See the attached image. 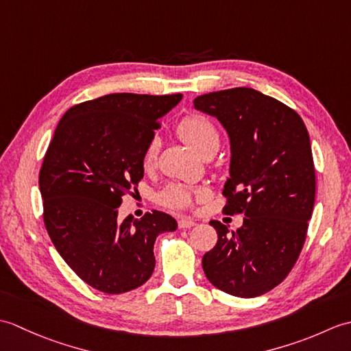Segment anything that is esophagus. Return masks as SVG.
I'll return each instance as SVG.
<instances>
[{
	"instance_id": "34e87169",
	"label": "esophagus",
	"mask_w": 351,
	"mask_h": 351,
	"mask_svg": "<svg viewBox=\"0 0 351 351\" xmlns=\"http://www.w3.org/2000/svg\"><path fill=\"white\" fill-rule=\"evenodd\" d=\"M195 225H196V223L193 221L191 219H181L180 221H178V226H180L181 229H189V228H193Z\"/></svg>"
}]
</instances>
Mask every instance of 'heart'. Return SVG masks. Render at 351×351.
Returning a JSON list of instances; mask_svg holds the SVG:
<instances>
[{
  "instance_id": "heart-1",
  "label": "heart",
  "mask_w": 351,
  "mask_h": 351,
  "mask_svg": "<svg viewBox=\"0 0 351 351\" xmlns=\"http://www.w3.org/2000/svg\"><path fill=\"white\" fill-rule=\"evenodd\" d=\"M180 132L189 143L197 149L200 154H204L208 147L219 146V131L215 125L208 117L204 116H189L185 117L180 125ZM160 137L154 136L146 146L145 151V164H152L156 160V155L160 151ZM193 195H206V189L191 190L184 185L171 184L167 185L160 195L158 200L169 208H189L193 202Z\"/></svg>"
}]
</instances>
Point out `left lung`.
<instances>
[{"label":"left lung","mask_w":351,"mask_h":351,"mask_svg":"<svg viewBox=\"0 0 351 351\" xmlns=\"http://www.w3.org/2000/svg\"><path fill=\"white\" fill-rule=\"evenodd\" d=\"M193 102L228 132L223 211L245 215L237 230L210 221L219 240L204 255L205 276L230 295H263L287 278L306 240L315 200L308 130L293 108L255 88H228Z\"/></svg>","instance_id":"8db88e82"}]
</instances>
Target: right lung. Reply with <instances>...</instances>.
Here are the masks:
<instances>
[{
	"mask_svg": "<svg viewBox=\"0 0 351 351\" xmlns=\"http://www.w3.org/2000/svg\"><path fill=\"white\" fill-rule=\"evenodd\" d=\"M176 95L111 93L66 111L39 173L43 221L52 244L87 285L107 294L136 289L151 278L154 243L178 228L152 211L117 219L122 197L143 178L145 151Z\"/></svg>",
	"mask_w": 351,
	"mask_h": 351,
	"instance_id": "1",
	"label": "right lung"
}]
</instances>
